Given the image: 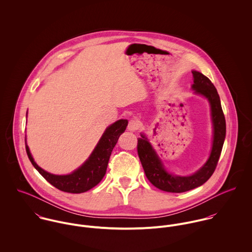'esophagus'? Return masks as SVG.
<instances>
[{
  "label": "esophagus",
  "mask_w": 252,
  "mask_h": 252,
  "mask_svg": "<svg viewBox=\"0 0 252 252\" xmlns=\"http://www.w3.org/2000/svg\"><path fill=\"white\" fill-rule=\"evenodd\" d=\"M140 121L136 118H132L130 121H129V124H128V130L131 131V132H136L139 128H140Z\"/></svg>",
  "instance_id": "34e87169"
}]
</instances>
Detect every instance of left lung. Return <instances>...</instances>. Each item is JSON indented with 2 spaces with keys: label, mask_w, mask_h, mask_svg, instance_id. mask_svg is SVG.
Masks as SVG:
<instances>
[{
  "label": "left lung",
  "mask_w": 252,
  "mask_h": 252,
  "mask_svg": "<svg viewBox=\"0 0 252 252\" xmlns=\"http://www.w3.org/2000/svg\"><path fill=\"white\" fill-rule=\"evenodd\" d=\"M194 83L192 89L195 93L206 97L211 105L212 120L214 124L213 148L207 163L194 175L188 177L174 176L168 173L148 142L142 135L138 139V154L144 168V174L155 187L172 193H181L201 186L209 180L216 170L226 135L225 116L220 104V98L213 82L202 72L192 71Z\"/></svg>",
  "instance_id": "1"
}]
</instances>
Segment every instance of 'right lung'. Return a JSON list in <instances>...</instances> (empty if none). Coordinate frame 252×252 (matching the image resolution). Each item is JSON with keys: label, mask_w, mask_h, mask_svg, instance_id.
Here are the masks:
<instances>
[{"label": "right lung", "mask_w": 252, "mask_h": 252, "mask_svg": "<svg viewBox=\"0 0 252 252\" xmlns=\"http://www.w3.org/2000/svg\"><path fill=\"white\" fill-rule=\"evenodd\" d=\"M127 125L126 119H120L108 126L90 157L70 175L56 176L45 172L36 165L27 144L26 152L36 171L54 187L68 193H83L96 186L105 177L111 151Z\"/></svg>", "instance_id": "1"}]
</instances>
